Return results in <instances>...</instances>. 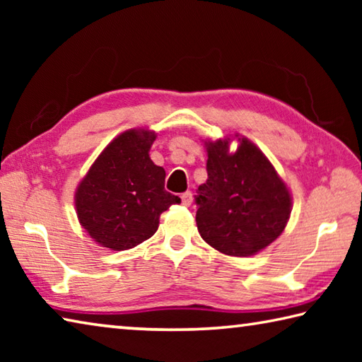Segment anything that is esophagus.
<instances>
[{"label":"esophagus","instance_id":"esophagus-1","mask_svg":"<svg viewBox=\"0 0 362 362\" xmlns=\"http://www.w3.org/2000/svg\"><path fill=\"white\" fill-rule=\"evenodd\" d=\"M182 204L183 206H189L192 204V201H193V194H192V192H185V193H182Z\"/></svg>","mask_w":362,"mask_h":362}]
</instances>
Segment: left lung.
<instances>
[{"label":"left lung","mask_w":362,"mask_h":362,"mask_svg":"<svg viewBox=\"0 0 362 362\" xmlns=\"http://www.w3.org/2000/svg\"><path fill=\"white\" fill-rule=\"evenodd\" d=\"M230 139L206 142L207 180L196 189V225L226 255L247 257L283 233L291 194L265 155L249 140L228 153Z\"/></svg>","instance_id":"left-lung-1"}]
</instances>
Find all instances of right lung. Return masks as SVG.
I'll list each match as a JSON object with an SVG mask.
<instances>
[{"instance_id": "1", "label": "right lung", "mask_w": 362, "mask_h": 362, "mask_svg": "<svg viewBox=\"0 0 362 362\" xmlns=\"http://www.w3.org/2000/svg\"><path fill=\"white\" fill-rule=\"evenodd\" d=\"M155 132L131 129L116 137L79 183L75 206L79 223L95 243L126 250L148 240L159 216L179 196L164 189L166 173L150 159Z\"/></svg>"}]
</instances>
